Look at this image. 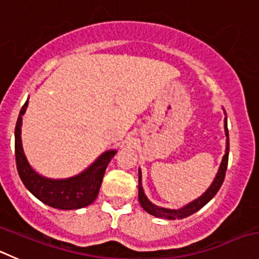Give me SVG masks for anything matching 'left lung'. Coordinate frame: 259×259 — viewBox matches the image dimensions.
Segmentation results:
<instances>
[{"instance_id":"1","label":"left lung","mask_w":259,"mask_h":259,"mask_svg":"<svg viewBox=\"0 0 259 259\" xmlns=\"http://www.w3.org/2000/svg\"><path fill=\"white\" fill-rule=\"evenodd\" d=\"M224 128H225V135H226V150H225V155H224L223 160H221V164H220V168H219L218 174H216L212 184L208 187L207 191L202 194V196H199L198 198L194 199V201L189 202L188 205L183 206V207L178 208V210H170V208L159 207V206L154 205V203L150 202L149 199H147V197L145 196V192H144V188H142V183H141V178H142L141 170H139V201L141 207L144 208L146 212H149L150 215L156 216V218H160V219H166V220H177V219H178L179 220V219H184L193 215L194 212L201 210L206 203H208V202L215 197V194L218 193L220 187L223 186V182L224 179H225L226 168H228L229 131H228V118L226 117L225 119H224Z\"/></svg>"}]
</instances>
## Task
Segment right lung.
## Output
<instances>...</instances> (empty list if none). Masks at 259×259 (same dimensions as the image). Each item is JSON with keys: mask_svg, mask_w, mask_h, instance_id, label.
<instances>
[{"mask_svg": "<svg viewBox=\"0 0 259 259\" xmlns=\"http://www.w3.org/2000/svg\"><path fill=\"white\" fill-rule=\"evenodd\" d=\"M28 100L23 105L15 127V156L16 166L24 186L46 205L58 210H77L95 201L102 186L105 169L115 150L100 155L82 173L66 179H51L36 173L29 164L21 144L23 115L28 108Z\"/></svg>", "mask_w": 259, "mask_h": 259, "instance_id": "1", "label": "right lung"}]
</instances>
